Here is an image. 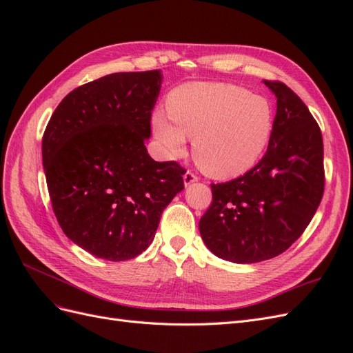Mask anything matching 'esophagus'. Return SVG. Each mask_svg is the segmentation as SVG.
<instances>
[{"label":"esophagus","mask_w":353,"mask_h":353,"mask_svg":"<svg viewBox=\"0 0 353 353\" xmlns=\"http://www.w3.org/2000/svg\"><path fill=\"white\" fill-rule=\"evenodd\" d=\"M197 181H199V178L193 172H190V170H187L185 175H184V185L188 187V185H191L193 183H197Z\"/></svg>","instance_id":"34e87169"}]
</instances>
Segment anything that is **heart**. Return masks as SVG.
Wrapping results in <instances>:
<instances>
[{
	"instance_id": "1",
	"label": "heart",
	"mask_w": 353,
	"mask_h": 353,
	"mask_svg": "<svg viewBox=\"0 0 353 353\" xmlns=\"http://www.w3.org/2000/svg\"><path fill=\"white\" fill-rule=\"evenodd\" d=\"M168 114L154 112V137L168 156L184 152L194 137L193 154L203 172L234 178L252 169L270 143L272 108L261 95L223 82H191L168 95Z\"/></svg>"
}]
</instances>
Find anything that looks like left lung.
Instances as JSON below:
<instances>
[{
  "label": "left lung",
  "mask_w": 353,
  "mask_h": 353,
  "mask_svg": "<svg viewBox=\"0 0 353 353\" xmlns=\"http://www.w3.org/2000/svg\"><path fill=\"white\" fill-rule=\"evenodd\" d=\"M276 97L268 148L249 172L212 184L199 222L206 248L234 263L275 258L302 236L324 193V147L305 103L281 82L263 81Z\"/></svg>",
  "instance_id": "1"
}]
</instances>
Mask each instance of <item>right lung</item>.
I'll list each match as a JSON object with an SVG mask.
<instances>
[{
	"mask_svg": "<svg viewBox=\"0 0 353 353\" xmlns=\"http://www.w3.org/2000/svg\"><path fill=\"white\" fill-rule=\"evenodd\" d=\"M163 74L121 72L69 92L42 138V165L63 232L95 258L132 259L152 244L185 170L148 154Z\"/></svg>",
	"mask_w": 353,
	"mask_h": 353,
	"instance_id": "add662e5",
	"label": "right lung"
}]
</instances>
